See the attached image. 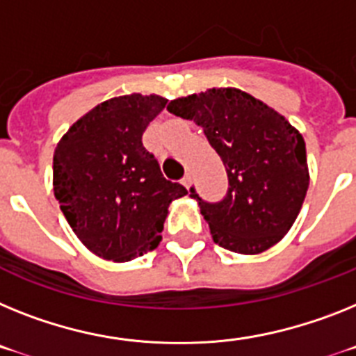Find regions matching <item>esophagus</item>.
Masks as SVG:
<instances>
[{
	"label": "esophagus",
	"instance_id": "34e87169",
	"mask_svg": "<svg viewBox=\"0 0 356 356\" xmlns=\"http://www.w3.org/2000/svg\"><path fill=\"white\" fill-rule=\"evenodd\" d=\"M181 183H183L184 186H186V190H190V188H192V184H193V177H192V175H190V173H186Z\"/></svg>",
	"mask_w": 356,
	"mask_h": 356
}]
</instances>
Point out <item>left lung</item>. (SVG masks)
<instances>
[{"label":"left lung","instance_id":"obj_1","mask_svg":"<svg viewBox=\"0 0 356 356\" xmlns=\"http://www.w3.org/2000/svg\"><path fill=\"white\" fill-rule=\"evenodd\" d=\"M168 112L190 119L228 173L222 201L208 202L190 188L213 241L255 255L293 226L309 186L306 145L284 115L237 88H210L170 101Z\"/></svg>","mask_w":356,"mask_h":356}]
</instances>
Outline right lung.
<instances>
[{"instance_id": "add662e5", "label": "right lung", "mask_w": 356, "mask_h": 356, "mask_svg": "<svg viewBox=\"0 0 356 356\" xmlns=\"http://www.w3.org/2000/svg\"><path fill=\"white\" fill-rule=\"evenodd\" d=\"M168 99L130 94L97 104L68 128L54 152V195L92 253L132 261L159 246L173 199L186 188L163 177L143 134Z\"/></svg>"}]
</instances>
